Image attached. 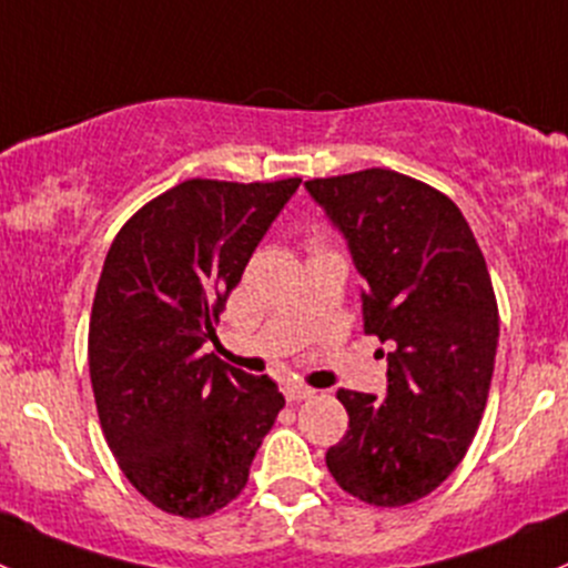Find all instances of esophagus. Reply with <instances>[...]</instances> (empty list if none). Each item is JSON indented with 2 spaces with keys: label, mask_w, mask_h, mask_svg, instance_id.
Returning a JSON list of instances; mask_svg holds the SVG:
<instances>
[{
  "label": "esophagus",
  "mask_w": 568,
  "mask_h": 568,
  "mask_svg": "<svg viewBox=\"0 0 568 568\" xmlns=\"http://www.w3.org/2000/svg\"><path fill=\"white\" fill-rule=\"evenodd\" d=\"M284 396H286V402H306L314 396V388H308V385H303V383H286Z\"/></svg>",
  "instance_id": "34e87169"
}]
</instances>
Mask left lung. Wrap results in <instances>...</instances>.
Wrapping results in <instances>:
<instances>
[{
  "label": "left lung",
  "instance_id": "1",
  "mask_svg": "<svg viewBox=\"0 0 568 568\" xmlns=\"http://www.w3.org/2000/svg\"><path fill=\"white\" fill-rule=\"evenodd\" d=\"M344 232L364 292V331L388 342V396L338 390L349 429L325 462L372 506L415 503L465 459L487 405L498 301L465 215L443 191L361 169L306 183Z\"/></svg>",
  "mask_w": 568,
  "mask_h": 568
}]
</instances>
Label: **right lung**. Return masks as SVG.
Wrapping results in <instances>:
<instances>
[{
  "mask_svg": "<svg viewBox=\"0 0 568 568\" xmlns=\"http://www.w3.org/2000/svg\"><path fill=\"white\" fill-rule=\"evenodd\" d=\"M297 185L185 180L139 207L103 262L87 342L98 418L128 481L174 517L235 500L284 407L267 374L202 344Z\"/></svg>",
  "mask_w": 568,
  "mask_h": 568,
  "instance_id": "right-lung-1",
  "label": "right lung"
}]
</instances>
